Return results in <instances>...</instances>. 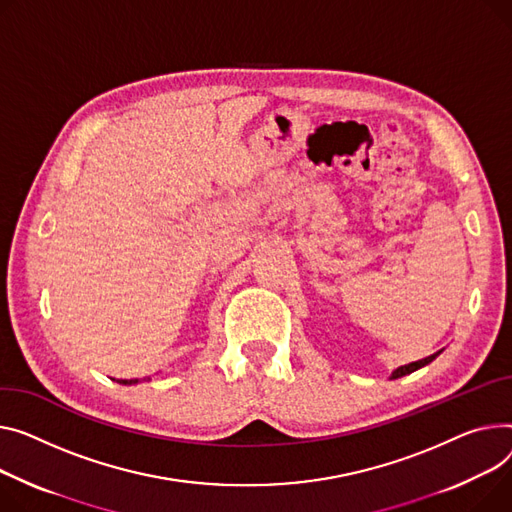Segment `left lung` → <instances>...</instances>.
Returning a JSON list of instances; mask_svg holds the SVG:
<instances>
[{"mask_svg":"<svg viewBox=\"0 0 512 512\" xmlns=\"http://www.w3.org/2000/svg\"><path fill=\"white\" fill-rule=\"evenodd\" d=\"M442 352V350H440ZM440 352H436V354H432V356H428V358H422V360H418V362H410V364H405V366H399L397 370H393V374H391V379H399V377H405V374H410V372H414V370H418V368H422V366H426V364H430Z\"/></svg>","mask_w":512,"mask_h":512,"instance_id":"obj_1","label":"left lung"}]
</instances>
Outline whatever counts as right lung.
<instances>
[{
  "label": "right lung",
  "instance_id": "add662e5",
  "mask_svg": "<svg viewBox=\"0 0 512 512\" xmlns=\"http://www.w3.org/2000/svg\"><path fill=\"white\" fill-rule=\"evenodd\" d=\"M144 381H146V379H144ZM148 381H150V379H148ZM117 383H121V385H135V383H140V381H138V379H129V381H127V379H121V381H117Z\"/></svg>",
  "mask_w": 512,
  "mask_h": 512
}]
</instances>
